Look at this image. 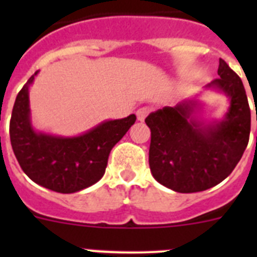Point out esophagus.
I'll use <instances>...</instances> for the list:
<instances>
[{"label": "esophagus", "instance_id": "34e87169", "mask_svg": "<svg viewBox=\"0 0 257 257\" xmlns=\"http://www.w3.org/2000/svg\"><path fill=\"white\" fill-rule=\"evenodd\" d=\"M149 112H151V109L147 108V106H143V108H139L136 110V117H138L139 121H144L145 117L149 114Z\"/></svg>", "mask_w": 257, "mask_h": 257}]
</instances>
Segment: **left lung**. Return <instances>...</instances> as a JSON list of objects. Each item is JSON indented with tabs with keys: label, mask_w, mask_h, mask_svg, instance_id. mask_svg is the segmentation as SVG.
<instances>
[{
	"label": "left lung",
	"mask_w": 257,
	"mask_h": 257,
	"mask_svg": "<svg viewBox=\"0 0 257 257\" xmlns=\"http://www.w3.org/2000/svg\"><path fill=\"white\" fill-rule=\"evenodd\" d=\"M220 78L205 86L228 99L224 117L207 121L199 95L165 106L145 118L151 128L149 166L153 178L179 193L210 189L234 170L248 144L251 110L243 83L220 59Z\"/></svg>",
	"instance_id": "left-lung-1"
}]
</instances>
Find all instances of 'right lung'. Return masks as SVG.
<instances>
[{
	"label": "right lung",
	"mask_w": 257,
	"mask_h": 257,
	"mask_svg": "<svg viewBox=\"0 0 257 257\" xmlns=\"http://www.w3.org/2000/svg\"><path fill=\"white\" fill-rule=\"evenodd\" d=\"M38 70L23 86L10 121L11 147L31 180L58 193H76L103 178L112 148L135 123L136 115L106 119L79 135L63 136L36 130L32 124L29 87Z\"/></svg>",
	"instance_id": "right-lung-1"
}]
</instances>
